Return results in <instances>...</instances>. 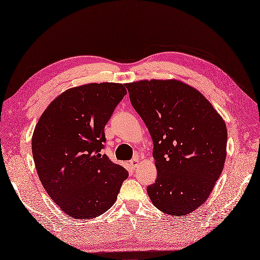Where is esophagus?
I'll list each match as a JSON object with an SVG mask.
<instances>
[{"label": "esophagus", "mask_w": 260, "mask_h": 260, "mask_svg": "<svg viewBox=\"0 0 260 260\" xmlns=\"http://www.w3.org/2000/svg\"><path fill=\"white\" fill-rule=\"evenodd\" d=\"M130 165L132 166L133 169H135V167H138V165H139V157H138V156L133 157V158L130 160Z\"/></svg>", "instance_id": "obj_1"}]
</instances>
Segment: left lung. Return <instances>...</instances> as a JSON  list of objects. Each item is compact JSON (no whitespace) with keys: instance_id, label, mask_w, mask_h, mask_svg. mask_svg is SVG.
Here are the masks:
<instances>
[{"instance_id":"1","label":"left lung","mask_w":260,"mask_h":260,"mask_svg":"<svg viewBox=\"0 0 260 260\" xmlns=\"http://www.w3.org/2000/svg\"><path fill=\"white\" fill-rule=\"evenodd\" d=\"M126 86L153 141L157 177L147 187L148 196L167 215L192 213L207 200L223 170V118L199 91L180 80H140Z\"/></svg>"}]
</instances>
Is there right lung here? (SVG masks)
I'll return each mask as SVG.
<instances>
[{"mask_svg":"<svg viewBox=\"0 0 260 260\" xmlns=\"http://www.w3.org/2000/svg\"><path fill=\"white\" fill-rule=\"evenodd\" d=\"M126 84L88 83L61 93L37 122L35 166L44 189L74 219L103 215L116 200L128 171L100 152L105 126L127 94Z\"/></svg>","mask_w":260,"mask_h":260,"instance_id":"1","label":"right lung"}]
</instances>
